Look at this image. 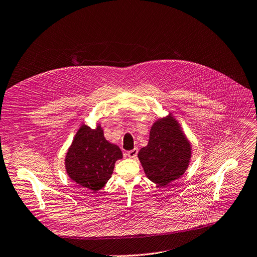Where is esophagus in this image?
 <instances>
[{"label": "esophagus", "instance_id": "34e87169", "mask_svg": "<svg viewBox=\"0 0 257 257\" xmlns=\"http://www.w3.org/2000/svg\"><path fill=\"white\" fill-rule=\"evenodd\" d=\"M137 153H138V150L135 148V149H133V150L127 152V156H128L129 158L133 159V158H135V157L137 156Z\"/></svg>", "mask_w": 257, "mask_h": 257}]
</instances>
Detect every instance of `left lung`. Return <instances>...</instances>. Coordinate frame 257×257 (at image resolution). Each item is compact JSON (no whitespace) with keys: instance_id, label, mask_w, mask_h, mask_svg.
Listing matches in <instances>:
<instances>
[{"instance_id":"1","label":"left lung","mask_w":257,"mask_h":257,"mask_svg":"<svg viewBox=\"0 0 257 257\" xmlns=\"http://www.w3.org/2000/svg\"><path fill=\"white\" fill-rule=\"evenodd\" d=\"M192 146L172 115L158 120L147 147L138 153L147 177L160 186L179 178L188 169Z\"/></svg>"}]
</instances>
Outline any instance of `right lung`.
<instances>
[{
  "instance_id": "right-lung-1",
  "label": "right lung",
  "mask_w": 257,
  "mask_h": 257,
  "mask_svg": "<svg viewBox=\"0 0 257 257\" xmlns=\"http://www.w3.org/2000/svg\"><path fill=\"white\" fill-rule=\"evenodd\" d=\"M120 148L109 144L98 125L91 129L82 125L65 156V169L82 188L97 192L111 177L114 163L122 159Z\"/></svg>"
}]
</instances>
